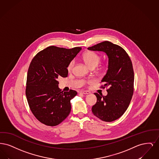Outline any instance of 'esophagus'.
Masks as SVG:
<instances>
[{"instance_id": "1", "label": "esophagus", "mask_w": 159, "mask_h": 159, "mask_svg": "<svg viewBox=\"0 0 159 159\" xmlns=\"http://www.w3.org/2000/svg\"><path fill=\"white\" fill-rule=\"evenodd\" d=\"M79 93H82V94H89V93H91V92L89 91H81L79 92Z\"/></svg>"}]
</instances>
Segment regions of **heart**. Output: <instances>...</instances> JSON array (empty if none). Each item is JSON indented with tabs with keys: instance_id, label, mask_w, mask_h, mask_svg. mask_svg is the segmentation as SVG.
I'll use <instances>...</instances> for the list:
<instances>
[{
	"instance_id": "1",
	"label": "heart",
	"mask_w": 159,
	"mask_h": 159,
	"mask_svg": "<svg viewBox=\"0 0 159 159\" xmlns=\"http://www.w3.org/2000/svg\"><path fill=\"white\" fill-rule=\"evenodd\" d=\"M82 58L85 64L89 67H96L101 61V56L95 52L87 51L83 53ZM75 65V61L72 60L68 64V71H71Z\"/></svg>"
}]
</instances>
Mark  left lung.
Wrapping results in <instances>:
<instances>
[{
  "label": "left lung",
  "mask_w": 159,
  "mask_h": 159,
  "mask_svg": "<svg viewBox=\"0 0 159 159\" xmlns=\"http://www.w3.org/2000/svg\"><path fill=\"white\" fill-rule=\"evenodd\" d=\"M89 51H101L108 58V70L101 80L108 87L107 95L94 93L97 98L92 108L93 114L101 120L110 122L125 113L134 93V73L128 54L119 46L105 41L88 48Z\"/></svg>",
  "instance_id": "1"
}]
</instances>
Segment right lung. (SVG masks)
Instances as JSON below:
<instances>
[{
    "label": "right lung",
    "instance_id": "obj_1",
    "mask_svg": "<svg viewBox=\"0 0 159 159\" xmlns=\"http://www.w3.org/2000/svg\"><path fill=\"white\" fill-rule=\"evenodd\" d=\"M81 49L51 46L37 53L31 61L25 95L32 113L43 124L57 126L70 113V100L77 93L73 90L61 91L57 79L67 77L68 64Z\"/></svg>",
    "mask_w": 159,
    "mask_h": 159
}]
</instances>
